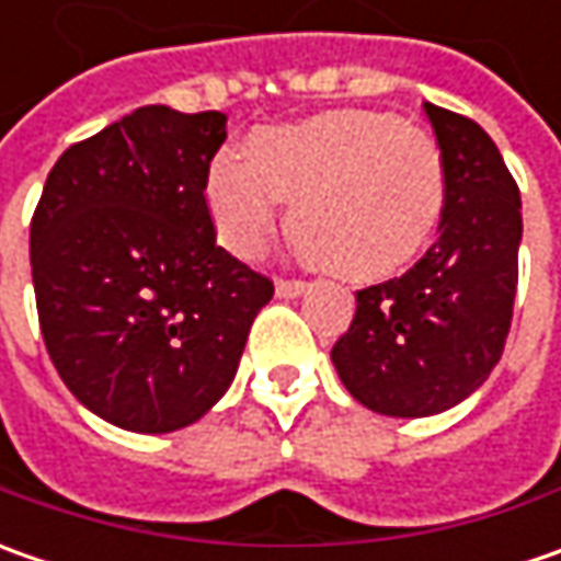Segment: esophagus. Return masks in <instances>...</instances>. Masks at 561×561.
<instances>
[{
	"label": "esophagus",
	"instance_id": "34e87169",
	"mask_svg": "<svg viewBox=\"0 0 561 561\" xmlns=\"http://www.w3.org/2000/svg\"><path fill=\"white\" fill-rule=\"evenodd\" d=\"M274 290H277L280 299H296V296H306L312 287H309L306 280H277V287H274Z\"/></svg>",
	"mask_w": 561,
	"mask_h": 561
}]
</instances>
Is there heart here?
Instances as JSON below:
<instances>
[{
    "label": "heart",
    "instance_id": "b5f03b06",
    "mask_svg": "<svg viewBox=\"0 0 561 561\" xmlns=\"http://www.w3.org/2000/svg\"><path fill=\"white\" fill-rule=\"evenodd\" d=\"M280 199L309 262L350 284L393 277L419 259L446 208L437 142L390 112H324L262 127L247 152L225 149L205 178L218 240L252 259L277 227Z\"/></svg>",
    "mask_w": 561,
    "mask_h": 561
}]
</instances>
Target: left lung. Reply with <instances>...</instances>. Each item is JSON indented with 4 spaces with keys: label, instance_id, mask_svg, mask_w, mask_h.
Returning <instances> with one entry per match:
<instances>
[{
    "label": "left lung",
    "instance_id": "left-lung-1",
    "mask_svg": "<svg viewBox=\"0 0 561 561\" xmlns=\"http://www.w3.org/2000/svg\"><path fill=\"white\" fill-rule=\"evenodd\" d=\"M446 164L440 240L402 277L356 293L331 350L377 415L427 419L468 399L503 356L518 284L522 196L481 124L424 102Z\"/></svg>",
    "mask_w": 561,
    "mask_h": 561
}]
</instances>
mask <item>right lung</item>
I'll list each match as a JSON object with an SVG mask.
<instances>
[{
    "mask_svg": "<svg viewBox=\"0 0 561 561\" xmlns=\"http://www.w3.org/2000/svg\"><path fill=\"white\" fill-rule=\"evenodd\" d=\"M227 115L146 105L77 142L31 221L36 312L55 371L102 421L171 434L225 397L274 296L215 247L205 178Z\"/></svg>",
    "mask_w": 561,
    "mask_h": 561,
    "instance_id": "1",
    "label": "right lung"
}]
</instances>
